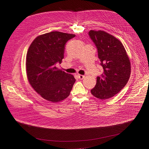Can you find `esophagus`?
Segmentation results:
<instances>
[{"mask_svg":"<svg viewBox=\"0 0 149 149\" xmlns=\"http://www.w3.org/2000/svg\"><path fill=\"white\" fill-rule=\"evenodd\" d=\"M77 77H79V79H80L82 80V79H84V75H80V74H78V75H77Z\"/></svg>","mask_w":149,"mask_h":149,"instance_id":"1","label":"esophagus"}]
</instances>
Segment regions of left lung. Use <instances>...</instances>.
I'll use <instances>...</instances> for the list:
<instances>
[{
	"label": "left lung",
	"mask_w": 149,
	"mask_h": 149,
	"mask_svg": "<svg viewBox=\"0 0 149 149\" xmlns=\"http://www.w3.org/2000/svg\"><path fill=\"white\" fill-rule=\"evenodd\" d=\"M97 47L103 72L97 77L92 94L106 100L118 93L127 84L130 75V62L121 42L103 31L91 30L88 33Z\"/></svg>",
	"instance_id": "obj_1"
}]
</instances>
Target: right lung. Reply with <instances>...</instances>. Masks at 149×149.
Here are the masks:
<instances>
[{
	"instance_id": "right-lung-1",
	"label": "right lung",
	"mask_w": 149,
	"mask_h": 149,
	"mask_svg": "<svg viewBox=\"0 0 149 149\" xmlns=\"http://www.w3.org/2000/svg\"><path fill=\"white\" fill-rule=\"evenodd\" d=\"M75 34L52 31L36 37L26 54L28 81L44 99L57 103L66 98L75 81L74 77L56 68L64 58L65 45Z\"/></svg>"
}]
</instances>
